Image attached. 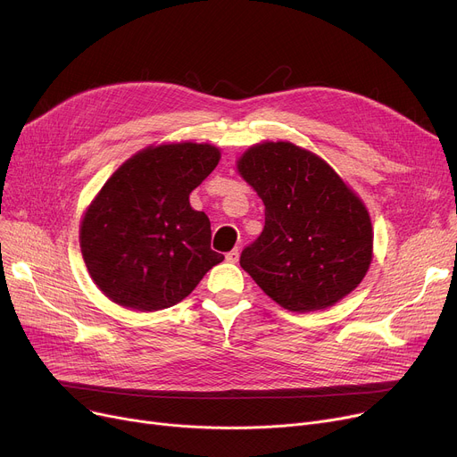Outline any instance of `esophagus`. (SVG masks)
<instances>
[{
    "instance_id": "obj_1",
    "label": "esophagus",
    "mask_w": 457,
    "mask_h": 457,
    "mask_svg": "<svg viewBox=\"0 0 457 457\" xmlns=\"http://www.w3.org/2000/svg\"><path fill=\"white\" fill-rule=\"evenodd\" d=\"M225 258H227V262H228V263H236V262L239 260V251H237V249H232L230 253H227V256H225Z\"/></svg>"
}]
</instances>
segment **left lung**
Wrapping results in <instances>:
<instances>
[{
    "label": "left lung",
    "instance_id": "left-lung-1",
    "mask_svg": "<svg viewBox=\"0 0 457 457\" xmlns=\"http://www.w3.org/2000/svg\"><path fill=\"white\" fill-rule=\"evenodd\" d=\"M265 204V227L239 265L276 303L307 312L353 291L371 263L364 203L319 155L293 143H263L237 161Z\"/></svg>",
    "mask_w": 457,
    "mask_h": 457
}]
</instances>
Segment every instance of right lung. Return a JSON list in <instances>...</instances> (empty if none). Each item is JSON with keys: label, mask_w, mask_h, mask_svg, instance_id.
Returning <instances> with one entry per match:
<instances>
[{"label": "right lung", "mask_w": 457, "mask_h": 457, "mask_svg": "<svg viewBox=\"0 0 457 457\" xmlns=\"http://www.w3.org/2000/svg\"><path fill=\"white\" fill-rule=\"evenodd\" d=\"M220 155L210 145L150 146L102 187L82 220L80 249L110 300L137 311L171 307L225 260L210 249L206 214L188 201Z\"/></svg>", "instance_id": "obj_1"}]
</instances>
